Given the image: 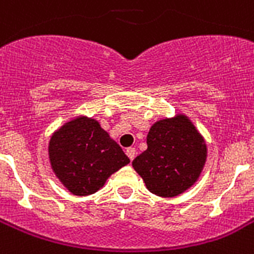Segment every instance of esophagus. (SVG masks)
Listing matches in <instances>:
<instances>
[{
    "label": "esophagus",
    "instance_id": "1",
    "mask_svg": "<svg viewBox=\"0 0 254 254\" xmlns=\"http://www.w3.org/2000/svg\"><path fill=\"white\" fill-rule=\"evenodd\" d=\"M127 158H129V159L133 160L134 156H135V148H134V147L127 148Z\"/></svg>",
    "mask_w": 254,
    "mask_h": 254
}]
</instances>
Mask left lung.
<instances>
[{
  "instance_id": "left-lung-1",
  "label": "left lung",
  "mask_w": 254,
  "mask_h": 254,
  "mask_svg": "<svg viewBox=\"0 0 254 254\" xmlns=\"http://www.w3.org/2000/svg\"><path fill=\"white\" fill-rule=\"evenodd\" d=\"M206 143L184 115L156 121L147 134V150L133 160L151 193L175 197L194 184L206 162Z\"/></svg>"
}]
</instances>
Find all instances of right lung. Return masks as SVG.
Returning a JSON list of instances; mask_svg holds the SVG:
<instances>
[{
  "mask_svg": "<svg viewBox=\"0 0 254 254\" xmlns=\"http://www.w3.org/2000/svg\"><path fill=\"white\" fill-rule=\"evenodd\" d=\"M49 159L60 181L75 195L98 191L109 176L130 162L99 123L78 117L53 133Z\"/></svg>",
  "mask_w": 254,
  "mask_h": 254,
  "instance_id": "obj_1",
  "label": "right lung"
}]
</instances>
